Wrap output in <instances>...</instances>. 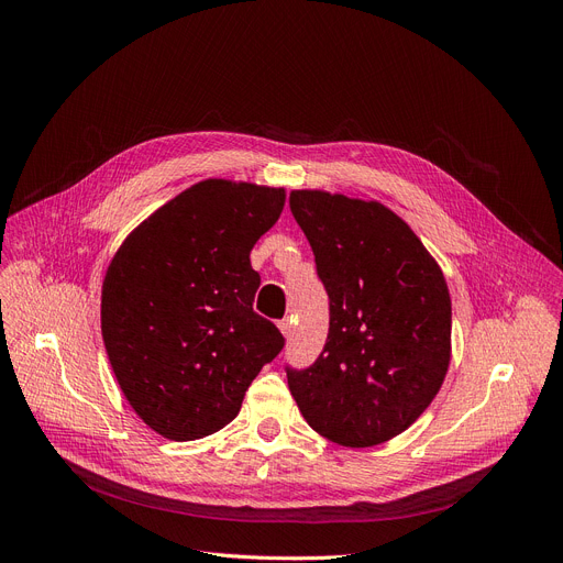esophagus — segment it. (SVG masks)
Here are the masks:
<instances>
[{"instance_id": "34e87169", "label": "esophagus", "mask_w": 563, "mask_h": 563, "mask_svg": "<svg viewBox=\"0 0 563 563\" xmlns=\"http://www.w3.org/2000/svg\"><path fill=\"white\" fill-rule=\"evenodd\" d=\"M278 327H280V331H283V335H285V338H289V335L294 333V323H291V319H289V317H285V319L278 323Z\"/></svg>"}]
</instances>
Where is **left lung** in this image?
Instances as JSON below:
<instances>
[{
	"label": "left lung",
	"mask_w": 563,
	"mask_h": 563,
	"mask_svg": "<svg viewBox=\"0 0 563 563\" xmlns=\"http://www.w3.org/2000/svg\"><path fill=\"white\" fill-rule=\"evenodd\" d=\"M289 210L329 294V338L306 369L285 367L306 422L344 448H372L416 422L450 367L452 301L440 266L395 212L327 191Z\"/></svg>",
	"instance_id": "8db88e82"
}]
</instances>
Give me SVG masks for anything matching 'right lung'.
<instances>
[{
  "label": "right lung",
  "instance_id": "obj_1",
  "mask_svg": "<svg viewBox=\"0 0 563 563\" xmlns=\"http://www.w3.org/2000/svg\"><path fill=\"white\" fill-rule=\"evenodd\" d=\"M285 191L205 180L147 217L113 255L102 285V340L123 395L164 438L223 429L257 372L285 346L253 310L251 251Z\"/></svg>",
  "mask_w": 563,
  "mask_h": 563
}]
</instances>
